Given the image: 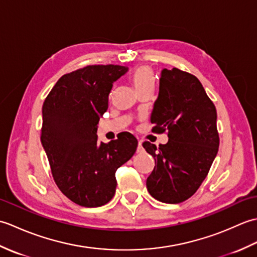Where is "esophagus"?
Returning <instances> with one entry per match:
<instances>
[{
    "mask_svg": "<svg viewBox=\"0 0 257 257\" xmlns=\"http://www.w3.org/2000/svg\"><path fill=\"white\" fill-rule=\"evenodd\" d=\"M137 151L138 152H143L144 151V147H143V141H139L138 147H137Z\"/></svg>",
    "mask_w": 257,
    "mask_h": 257,
    "instance_id": "obj_1",
    "label": "esophagus"
}]
</instances>
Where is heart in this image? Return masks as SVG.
Masks as SVG:
<instances>
[{
  "label": "heart",
  "instance_id": "b5f03b06",
  "mask_svg": "<svg viewBox=\"0 0 257 257\" xmlns=\"http://www.w3.org/2000/svg\"><path fill=\"white\" fill-rule=\"evenodd\" d=\"M130 80L137 91L145 88H155L156 79L154 70L147 65H141L136 68L130 75Z\"/></svg>",
  "mask_w": 257,
  "mask_h": 257
}]
</instances>
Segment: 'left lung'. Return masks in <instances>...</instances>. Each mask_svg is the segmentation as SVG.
<instances>
[{
  "label": "left lung",
  "mask_w": 257,
  "mask_h": 257,
  "mask_svg": "<svg viewBox=\"0 0 257 257\" xmlns=\"http://www.w3.org/2000/svg\"><path fill=\"white\" fill-rule=\"evenodd\" d=\"M150 120L152 133L167 132L169 140L158 149L143 144L156 162L147 189L163 203H181L198 191L219 150L215 106L194 75L165 68Z\"/></svg>",
  "instance_id": "left-lung-1"
}]
</instances>
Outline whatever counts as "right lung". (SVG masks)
I'll return each mask as SVG.
<instances>
[{
  "mask_svg": "<svg viewBox=\"0 0 257 257\" xmlns=\"http://www.w3.org/2000/svg\"><path fill=\"white\" fill-rule=\"evenodd\" d=\"M119 65H89L63 75L43 103L41 141L58 189L74 203L97 207L116 192V171L138 141L121 133L98 141L97 124L108 109L112 84L127 72Z\"/></svg>",
  "mask_w": 257,
  "mask_h": 257,
  "instance_id": "obj_1",
  "label": "right lung"
}]
</instances>
